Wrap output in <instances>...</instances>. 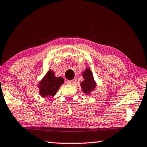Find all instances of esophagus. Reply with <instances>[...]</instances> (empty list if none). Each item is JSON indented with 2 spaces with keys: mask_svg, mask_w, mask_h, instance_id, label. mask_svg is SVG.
Wrapping results in <instances>:
<instances>
[{
  "mask_svg": "<svg viewBox=\"0 0 147 147\" xmlns=\"http://www.w3.org/2000/svg\"><path fill=\"white\" fill-rule=\"evenodd\" d=\"M67 83L69 84V85H76V79H73V80H69L67 81Z\"/></svg>",
  "mask_w": 147,
  "mask_h": 147,
  "instance_id": "34e87169",
  "label": "esophagus"
}]
</instances>
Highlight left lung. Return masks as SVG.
<instances>
[{
  "mask_svg": "<svg viewBox=\"0 0 147 147\" xmlns=\"http://www.w3.org/2000/svg\"><path fill=\"white\" fill-rule=\"evenodd\" d=\"M83 78H84V81L81 83V88L84 92L89 94L92 90H94L96 86L95 81L94 80L92 74L89 68H87L85 72H83Z\"/></svg>",
  "mask_w": 147,
  "mask_h": 147,
  "instance_id": "left-lung-1",
  "label": "left lung"
}]
</instances>
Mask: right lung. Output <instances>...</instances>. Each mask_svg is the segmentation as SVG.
Instances as JSON below:
<instances>
[{"instance_id": "obj_1", "label": "right lung", "mask_w": 147, "mask_h": 147, "mask_svg": "<svg viewBox=\"0 0 147 147\" xmlns=\"http://www.w3.org/2000/svg\"><path fill=\"white\" fill-rule=\"evenodd\" d=\"M64 82V79L61 77L57 78L52 70L48 71L38 85L40 94L44 98L55 96Z\"/></svg>"}]
</instances>
